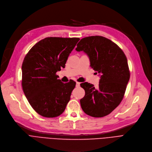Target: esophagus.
Listing matches in <instances>:
<instances>
[{
	"label": "esophagus",
	"instance_id": "obj_1",
	"mask_svg": "<svg viewBox=\"0 0 152 152\" xmlns=\"http://www.w3.org/2000/svg\"><path fill=\"white\" fill-rule=\"evenodd\" d=\"M80 83L77 82H76V86H77V87H78V86H80Z\"/></svg>",
	"mask_w": 152,
	"mask_h": 152
}]
</instances>
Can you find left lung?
<instances>
[{"instance_id": "1", "label": "left lung", "mask_w": 152, "mask_h": 152, "mask_svg": "<svg viewBox=\"0 0 152 152\" xmlns=\"http://www.w3.org/2000/svg\"><path fill=\"white\" fill-rule=\"evenodd\" d=\"M77 46V51L87 54L91 68L101 74L96 88L88 82L80 84L85 91L80 101L82 109L94 118L106 116L123 99L130 78L127 57L116 44L101 36L82 38Z\"/></svg>"}]
</instances>
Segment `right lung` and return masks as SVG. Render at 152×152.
I'll list each match as a JSON object with an SVG mask.
<instances>
[{
  "instance_id": "add662e5",
  "label": "right lung",
  "mask_w": 152,
  "mask_h": 152,
  "mask_svg": "<svg viewBox=\"0 0 152 152\" xmlns=\"http://www.w3.org/2000/svg\"><path fill=\"white\" fill-rule=\"evenodd\" d=\"M78 38L49 37L34 45L25 57L21 85L33 110L46 118H55L65 110L76 82L64 83L56 75L64 68Z\"/></svg>"
}]
</instances>
